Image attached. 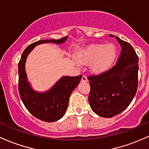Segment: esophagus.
I'll list each match as a JSON object with an SVG mask.
<instances>
[{
  "mask_svg": "<svg viewBox=\"0 0 149 149\" xmlns=\"http://www.w3.org/2000/svg\"><path fill=\"white\" fill-rule=\"evenodd\" d=\"M81 81H82V82H86V81H88L87 77L84 75V76H82V78H81Z\"/></svg>",
  "mask_w": 149,
  "mask_h": 149,
  "instance_id": "obj_1",
  "label": "esophagus"
}]
</instances>
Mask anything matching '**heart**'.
Listing matches in <instances>:
<instances>
[{
  "label": "heart",
  "mask_w": 149,
  "mask_h": 149,
  "mask_svg": "<svg viewBox=\"0 0 149 149\" xmlns=\"http://www.w3.org/2000/svg\"><path fill=\"white\" fill-rule=\"evenodd\" d=\"M116 55V47L113 43H96L81 50L77 58L81 64L91 63V71L96 74H101L111 68Z\"/></svg>",
  "instance_id": "b5f03b06"
}]
</instances>
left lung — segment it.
<instances>
[{
  "mask_svg": "<svg viewBox=\"0 0 149 149\" xmlns=\"http://www.w3.org/2000/svg\"><path fill=\"white\" fill-rule=\"evenodd\" d=\"M115 38L122 48L116 65L101 74L88 77L91 87L90 106L96 114L107 118L127 108L138 86L137 55L130 43Z\"/></svg>",
  "mask_w": 149,
  "mask_h": 149,
  "instance_id": "left-lung-1",
  "label": "left lung"
}]
</instances>
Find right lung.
Wrapping results in <instances>:
<instances>
[{
    "label": "right lung",
    "mask_w": 149,
    "mask_h": 149,
    "mask_svg": "<svg viewBox=\"0 0 149 149\" xmlns=\"http://www.w3.org/2000/svg\"><path fill=\"white\" fill-rule=\"evenodd\" d=\"M67 38L68 36L57 40L53 38L41 40L31 43L22 53L18 64V88L22 101L31 115L48 123L57 121L63 118L68 108L70 95L79 83L82 76H63L48 91L38 92L33 89L28 81L25 72V63L28 55L37 45L46 43L61 44Z\"/></svg>",
    "instance_id": "right-lung-1"
}]
</instances>
